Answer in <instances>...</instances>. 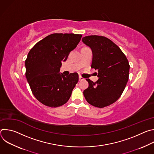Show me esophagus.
<instances>
[{"mask_svg":"<svg viewBox=\"0 0 154 154\" xmlns=\"http://www.w3.org/2000/svg\"><path fill=\"white\" fill-rule=\"evenodd\" d=\"M83 80V78L80 77H79V80Z\"/></svg>","mask_w":154,"mask_h":154,"instance_id":"esophagus-1","label":"esophagus"}]
</instances>
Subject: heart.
Here are the masks:
<instances>
[{
  "label": "heart",
  "mask_w": 154,
  "mask_h": 154,
  "mask_svg": "<svg viewBox=\"0 0 154 154\" xmlns=\"http://www.w3.org/2000/svg\"><path fill=\"white\" fill-rule=\"evenodd\" d=\"M82 50H86V51H90V49H89L88 48H86V47H84V48H83Z\"/></svg>",
  "instance_id": "heart-1"
}]
</instances>
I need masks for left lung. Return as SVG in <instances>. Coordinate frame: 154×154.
<instances>
[{"mask_svg": "<svg viewBox=\"0 0 154 154\" xmlns=\"http://www.w3.org/2000/svg\"><path fill=\"white\" fill-rule=\"evenodd\" d=\"M82 41L92 50L91 68L98 69L99 77L95 83L86 79L89 86L83 95L94 106H108L120 97L125 89L128 80V61L120 48L104 36H85Z\"/></svg>", "mask_w": 154, "mask_h": 154, "instance_id": "8db88e82", "label": "left lung"}]
</instances>
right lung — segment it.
Returning a JSON list of instances; mask_svg holds the SVG:
<instances>
[{
  "mask_svg": "<svg viewBox=\"0 0 154 154\" xmlns=\"http://www.w3.org/2000/svg\"><path fill=\"white\" fill-rule=\"evenodd\" d=\"M82 35L54 33L38 42L25 62L26 76L35 97L42 103L57 107L66 103L79 80L77 73L60 74L65 61L80 42Z\"/></svg>",
  "mask_w": 154,
  "mask_h": 154,
  "instance_id": "obj_1",
  "label": "right lung"
}]
</instances>
